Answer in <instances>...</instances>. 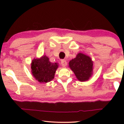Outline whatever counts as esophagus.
I'll use <instances>...</instances> for the list:
<instances>
[{
	"label": "esophagus",
	"instance_id": "esophagus-1",
	"mask_svg": "<svg viewBox=\"0 0 124 124\" xmlns=\"http://www.w3.org/2000/svg\"><path fill=\"white\" fill-rule=\"evenodd\" d=\"M61 64H62V65L63 67H66L67 65V62L65 60H62V61H61Z\"/></svg>",
	"mask_w": 124,
	"mask_h": 124
}]
</instances>
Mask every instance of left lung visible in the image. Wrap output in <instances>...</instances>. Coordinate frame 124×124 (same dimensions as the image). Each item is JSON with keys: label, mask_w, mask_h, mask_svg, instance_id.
<instances>
[{"label": "left lung", "mask_w": 124, "mask_h": 124, "mask_svg": "<svg viewBox=\"0 0 124 124\" xmlns=\"http://www.w3.org/2000/svg\"><path fill=\"white\" fill-rule=\"evenodd\" d=\"M69 65L80 81L88 80L92 74L93 61L90 57L82 53L78 54L76 57L70 60Z\"/></svg>", "instance_id": "8db88e82"}]
</instances>
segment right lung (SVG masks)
<instances>
[{"label": "right lung", "instance_id": "add662e5", "mask_svg": "<svg viewBox=\"0 0 124 124\" xmlns=\"http://www.w3.org/2000/svg\"><path fill=\"white\" fill-rule=\"evenodd\" d=\"M57 68V64L51 62L46 55L39 59H34L31 66L33 76L40 83L50 82L54 79Z\"/></svg>", "mask_w": 124, "mask_h": 124}]
</instances>
